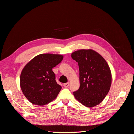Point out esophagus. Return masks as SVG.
<instances>
[{
    "label": "esophagus",
    "mask_w": 134,
    "mask_h": 134,
    "mask_svg": "<svg viewBox=\"0 0 134 134\" xmlns=\"http://www.w3.org/2000/svg\"><path fill=\"white\" fill-rule=\"evenodd\" d=\"M69 82L64 84V87L65 88H68L69 87Z\"/></svg>",
    "instance_id": "obj_1"
}]
</instances>
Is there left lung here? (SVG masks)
I'll use <instances>...</instances> for the list:
<instances>
[{
  "label": "left lung",
  "instance_id": "8db88e82",
  "mask_svg": "<svg viewBox=\"0 0 134 134\" xmlns=\"http://www.w3.org/2000/svg\"><path fill=\"white\" fill-rule=\"evenodd\" d=\"M78 63L80 87L73 92L76 100L85 106H97L106 97L112 82L110 69L102 56L93 50H80L71 54Z\"/></svg>",
  "mask_w": 134,
  "mask_h": 134
}]
</instances>
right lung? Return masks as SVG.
I'll list each match as a JSON object with an SVG mask.
<instances>
[{"instance_id": "add662e5", "label": "right lung", "mask_w": 134, "mask_h": 134, "mask_svg": "<svg viewBox=\"0 0 134 134\" xmlns=\"http://www.w3.org/2000/svg\"><path fill=\"white\" fill-rule=\"evenodd\" d=\"M61 55L42 54L36 56L24 67L20 76L23 94L32 104L43 106L58 96L62 87L52 70L63 60Z\"/></svg>"}]
</instances>
